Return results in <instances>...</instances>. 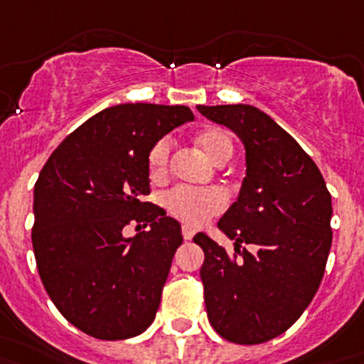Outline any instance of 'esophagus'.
<instances>
[{
  "label": "esophagus",
  "instance_id": "34e87169",
  "mask_svg": "<svg viewBox=\"0 0 364 364\" xmlns=\"http://www.w3.org/2000/svg\"><path fill=\"white\" fill-rule=\"evenodd\" d=\"M181 232H183V238L192 240V238H194V235H196V229H194V227L186 225V223H185V225L181 227Z\"/></svg>",
  "mask_w": 364,
  "mask_h": 364
}]
</instances>
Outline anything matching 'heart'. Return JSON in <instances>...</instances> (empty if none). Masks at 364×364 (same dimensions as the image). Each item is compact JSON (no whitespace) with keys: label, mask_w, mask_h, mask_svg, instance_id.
<instances>
[{"label":"heart","mask_w":364,"mask_h":364,"mask_svg":"<svg viewBox=\"0 0 364 364\" xmlns=\"http://www.w3.org/2000/svg\"><path fill=\"white\" fill-rule=\"evenodd\" d=\"M194 141L205 156L216 164H223L232 156V139L223 128L201 129L196 134ZM170 150H172V144L168 139H161L151 146L148 154V172L154 179H161L168 170ZM225 203V196L218 188L200 191V188H188V186H176L163 196L164 208L172 216L191 225H201L210 216L221 213Z\"/></svg>","instance_id":"1"}]
</instances>
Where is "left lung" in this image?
<instances>
[{"label":"left lung","mask_w":364,"mask_h":364,"mask_svg":"<svg viewBox=\"0 0 364 364\" xmlns=\"http://www.w3.org/2000/svg\"><path fill=\"white\" fill-rule=\"evenodd\" d=\"M198 112L232 129L245 148L238 198L218 221L240 258L205 232L194 236L205 252L200 274L208 321L230 343L260 344L291 326L321 286L331 247V196L314 159L267 113L249 104Z\"/></svg>","instance_id":"1"}]
</instances>
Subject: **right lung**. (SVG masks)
I'll return each mask as SVG.
<instances>
[{
  "instance_id": "1",
  "label": "right lung",
  "mask_w": 364,
  "mask_h": 364,
  "mask_svg": "<svg viewBox=\"0 0 364 364\" xmlns=\"http://www.w3.org/2000/svg\"><path fill=\"white\" fill-rule=\"evenodd\" d=\"M194 121L186 106L117 104L62 141L34 185L33 249L58 311L84 333L121 341L156 318L181 225L150 194L148 154ZM129 220L151 229L126 239Z\"/></svg>"
}]
</instances>
